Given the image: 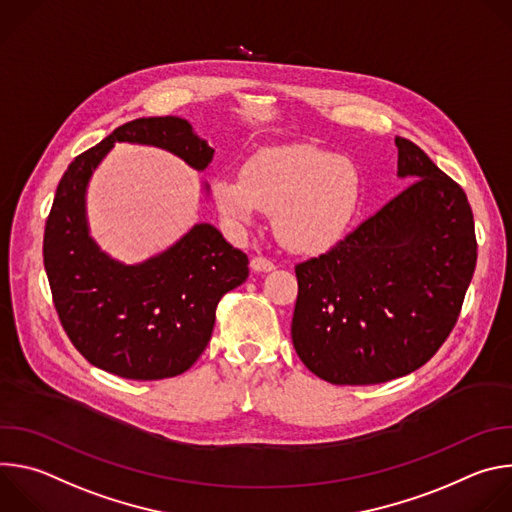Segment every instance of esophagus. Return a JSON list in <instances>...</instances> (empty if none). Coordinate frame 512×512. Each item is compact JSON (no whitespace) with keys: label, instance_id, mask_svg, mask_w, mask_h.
Masks as SVG:
<instances>
[{"label":"esophagus","instance_id":"34e87169","mask_svg":"<svg viewBox=\"0 0 512 512\" xmlns=\"http://www.w3.org/2000/svg\"><path fill=\"white\" fill-rule=\"evenodd\" d=\"M251 269L257 271V273H267V271L275 269V265H273V261H269L267 257H253V259H251Z\"/></svg>","mask_w":512,"mask_h":512}]
</instances>
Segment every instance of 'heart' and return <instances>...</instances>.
<instances>
[{"instance_id": "obj_1", "label": "heart", "mask_w": 512, "mask_h": 512, "mask_svg": "<svg viewBox=\"0 0 512 512\" xmlns=\"http://www.w3.org/2000/svg\"><path fill=\"white\" fill-rule=\"evenodd\" d=\"M218 210L237 227L259 210L273 212L279 241L298 253H320L348 229L360 202V170L340 154L310 143L257 152L243 174L212 180Z\"/></svg>"}]
</instances>
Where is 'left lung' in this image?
I'll use <instances>...</instances> for the list:
<instances>
[{"instance_id": "1", "label": "left lung", "mask_w": 512, "mask_h": 512, "mask_svg": "<svg viewBox=\"0 0 512 512\" xmlns=\"http://www.w3.org/2000/svg\"><path fill=\"white\" fill-rule=\"evenodd\" d=\"M397 176L413 180L320 257L296 265L291 340L332 385L405 377L454 330L476 267L466 192L405 137Z\"/></svg>"}]
</instances>
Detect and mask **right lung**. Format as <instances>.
Wrapping results in <instances>:
<instances>
[{"label":"right lung","instance_id":"add662e5","mask_svg":"<svg viewBox=\"0 0 512 512\" xmlns=\"http://www.w3.org/2000/svg\"><path fill=\"white\" fill-rule=\"evenodd\" d=\"M117 141L156 145L194 170L214 156L180 117H141L117 127L72 160L58 182L44 229V269L60 324L91 364L133 381L170 379L204 352L216 306L249 277V259L208 223L137 265L103 253L89 235L85 196Z\"/></svg>","mask_w":512,"mask_h":512}]
</instances>
